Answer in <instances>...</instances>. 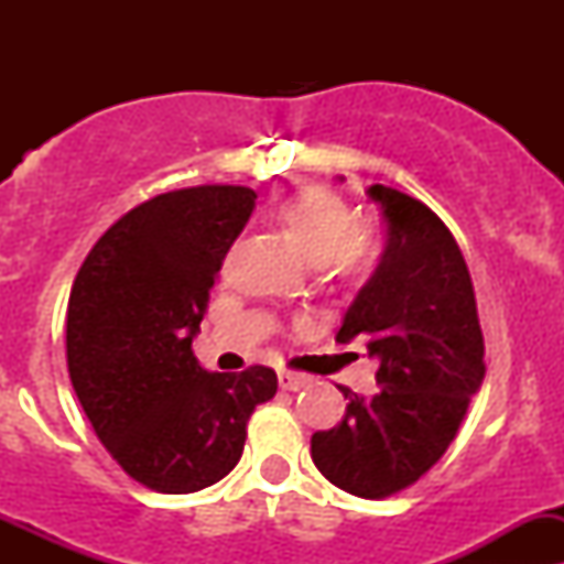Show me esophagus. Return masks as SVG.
Returning <instances> with one entry per match:
<instances>
[{"label": "esophagus", "mask_w": 564, "mask_h": 564, "mask_svg": "<svg viewBox=\"0 0 564 564\" xmlns=\"http://www.w3.org/2000/svg\"><path fill=\"white\" fill-rule=\"evenodd\" d=\"M278 384H281V390L294 392V390H303L305 384H308V379L300 377V373H289V371H283V373H278Z\"/></svg>", "instance_id": "esophagus-1"}]
</instances>
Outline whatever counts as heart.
<instances>
[{"instance_id": "b5f03b06", "label": "heart", "mask_w": 564, "mask_h": 564, "mask_svg": "<svg viewBox=\"0 0 564 564\" xmlns=\"http://www.w3.org/2000/svg\"><path fill=\"white\" fill-rule=\"evenodd\" d=\"M275 220L308 267L333 275H360L371 267V231L355 224L349 204L324 187L289 196L275 209Z\"/></svg>"}]
</instances>
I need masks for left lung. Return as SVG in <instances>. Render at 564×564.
Here are the masks:
<instances>
[{"label":"left lung","instance_id":"left-lung-1","mask_svg":"<svg viewBox=\"0 0 564 564\" xmlns=\"http://www.w3.org/2000/svg\"><path fill=\"white\" fill-rule=\"evenodd\" d=\"M366 196L382 209L388 242L335 340L366 344L379 392L338 384L346 414L311 436V458L333 486L382 499L445 456L486 366L475 289L447 226L395 187L371 185Z\"/></svg>","mask_w":564,"mask_h":564}]
</instances>
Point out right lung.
Instances as JSON below:
<instances>
[{
	"mask_svg": "<svg viewBox=\"0 0 564 564\" xmlns=\"http://www.w3.org/2000/svg\"><path fill=\"white\" fill-rule=\"evenodd\" d=\"M256 193L202 185L161 193L117 220L67 303V371L111 458L161 494L213 486L237 466L272 368L215 373L193 355L220 264Z\"/></svg>",
	"mask_w": 564,
	"mask_h": 564,
	"instance_id": "1",
	"label": "right lung"
}]
</instances>
